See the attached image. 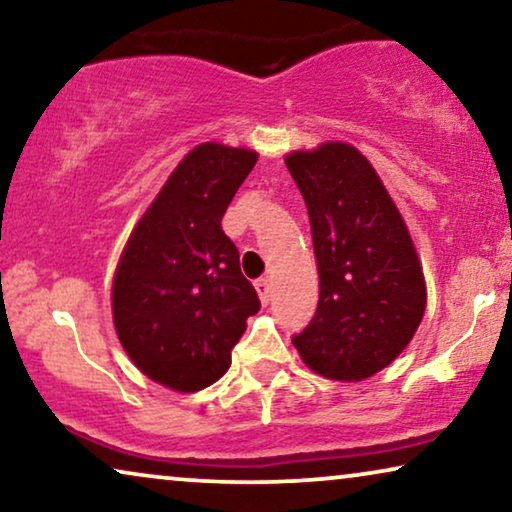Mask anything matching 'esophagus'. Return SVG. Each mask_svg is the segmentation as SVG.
<instances>
[{"instance_id":"34e87169","label":"esophagus","mask_w":512,"mask_h":512,"mask_svg":"<svg viewBox=\"0 0 512 512\" xmlns=\"http://www.w3.org/2000/svg\"><path fill=\"white\" fill-rule=\"evenodd\" d=\"M256 286V291H258V298H261V303L263 305H268L270 303V298H272V286H270V279H258V282L254 284Z\"/></svg>"}]
</instances>
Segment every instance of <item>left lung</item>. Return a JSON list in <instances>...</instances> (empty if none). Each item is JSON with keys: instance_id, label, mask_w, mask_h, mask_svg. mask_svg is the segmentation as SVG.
Listing matches in <instances>:
<instances>
[{"instance_id": "left-lung-1", "label": "left lung", "mask_w": 512, "mask_h": 512, "mask_svg": "<svg viewBox=\"0 0 512 512\" xmlns=\"http://www.w3.org/2000/svg\"><path fill=\"white\" fill-rule=\"evenodd\" d=\"M310 214L317 312L293 345L314 373L363 380L408 347L426 307L415 244L361 151L326 142L286 156Z\"/></svg>"}]
</instances>
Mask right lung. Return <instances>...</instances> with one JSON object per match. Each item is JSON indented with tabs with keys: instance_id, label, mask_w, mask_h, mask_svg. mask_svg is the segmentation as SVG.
Segmentation results:
<instances>
[{
	"instance_id": "add662e5",
	"label": "right lung",
	"mask_w": 512,
	"mask_h": 512,
	"mask_svg": "<svg viewBox=\"0 0 512 512\" xmlns=\"http://www.w3.org/2000/svg\"><path fill=\"white\" fill-rule=\"evenodd\" d=\"M258 153L205 142L174 167L118 261L111 307L132 363L174 391H200L230 368L261 310L221 219Z\"/></svg>"
}]
</instances>
